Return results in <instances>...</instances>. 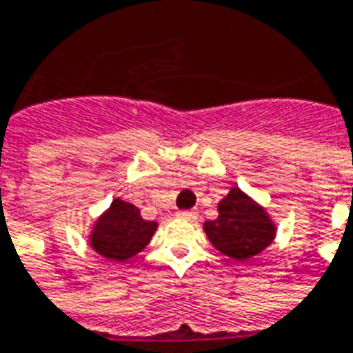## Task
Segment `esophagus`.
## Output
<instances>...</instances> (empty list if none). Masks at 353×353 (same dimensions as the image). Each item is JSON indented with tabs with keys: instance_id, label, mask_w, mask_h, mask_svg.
<instances>
[{
	"instance_id": "1",
	"label": "esophagus",
	"mask_w": 353,
	"mask_h": 353,
	"mask_svg": "<svg viewBox=\"0 0 353 353\" xmlns=\"http://www.w3.org/2000/svg\"><path fill=\"white\" fill-rule=\"evenodd\" d=\"M177 216H181V219H189V221H191V219H195V213H193V211H179Z\"/></svg>"
}]
</instances>
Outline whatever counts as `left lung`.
Listing matches in <instances>:
<instances>
[{
    "label": "left lung",
    "instance_id": "8db88e82",
    "mask_svg": "<svg viewBox=\"0 0 353 353\" xmlns=\"http://www.w3.org/2000/svg\"><path fill=\"white\" fill-rule=\"evenodd\" d=\"M205 232L219 252L246 261L274 242L275 226L258 203L234 188L219 203V219L205 223Z\"/></svg>",
    "mask_w": 353,
    "mask_h": 353
}]
</instances>
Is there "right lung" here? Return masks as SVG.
Returning a JSON list of instances; mask_svg holds the SVG:
<instances>
[{"label":"right lung","mask_w":353,"mask_h":353,"mask_svg":"<svg viewBox=\"0 0 353 353\" xmlns=\"http://www.w3.org/2000/svg\"><path fill=\"white\" fill-rule=\"evenodd\" d=\"M154 232V221H144L132 203L115 199L93 226L90 242L92 248L107 260L125 261L139 254L150 242Z\"/></svg>","instance_id":"right-lung-1"}]
</instances>
